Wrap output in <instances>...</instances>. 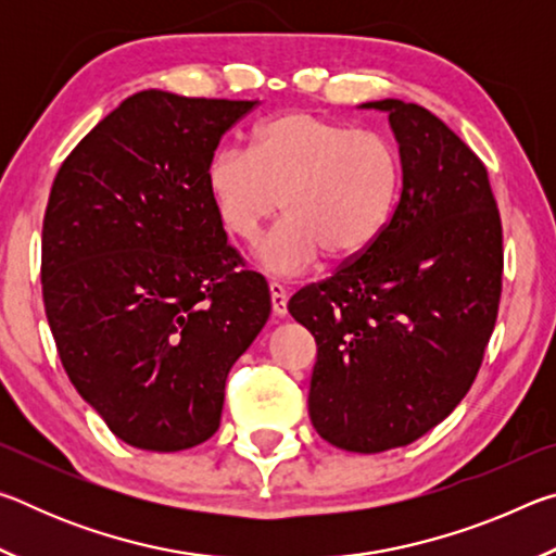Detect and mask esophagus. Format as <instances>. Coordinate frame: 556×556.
<instances>
[{
  "label": "esophagus",
  "instance_id": "1",
  "mask_svg": "<svg viewBox=\"0 0 556 556\" xmlns=\"http://www.w3.org/2000/svg\"><path fill=\"white\" fill-rule=\"evenodd\" d=\"M269 294H271V312L275 316H287V289L279 281H269Z\"/></svg>",
  "mask_w": 556,
  "mask_h": 556
}]
</instances>
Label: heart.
I'll return each mask as SVG.
<instances>
[{
  "mask_svg": "<svg viewBox=\"0 0 556 556\" xmlns=\"http://www.w3.org/2000/svg\"><path fill=\"white\" fill-rule=\"evenodd\" d=\"M400 181V156L378 131L299 110L260 122L250 152L220 147L205 166L213 211L240 242H255L285 208L255 252L271 275L306 271L324 252L331 262L361 257L388 228Z\"/></svg>",
  "mask_w": 556,
  "mask_h": 556,
  "instance_id": "1",
  "label": "heart"
}]
</instances>
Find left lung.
<instances>
[{
  "label": "left lung",
  "instance_id": "obj_1",
  "mask_svg": "<svg viewBox=\"0 0 556 556\" xmlns=\"http://www.w3.org/2000/svg\"><path fill=\"white\" fill-rule=\"evenodd\" d=\"M388 112L402 191L388 228L289 314L316 338L308 417L343 451L380 454L441 425L466 397L491 341L503 277V228L488 172L429 110Z\"/></svg>",
  "mask_w": 556,
  "mask_h": 556
}]
</instances>
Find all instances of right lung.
<instances>
[{
    "mask_svg": "<svg viewBox=\"0 0 556 556\" xmlns=\"http://www.w3.org/2000/svg\"><path fill=\"white\" fill-rule=\"evenodd\" d=\"M255 105L142 90L51 186L41 285L53 341L80 397L135 448L211 439L228 372L269 318L265 277L242 267L205 191L223 135Z\"/></svg>",
    "mask_w": 556,
    "mask_h": 556,
    "instance_id": "obj_1",
    "label": "right lung"
}]
</instances>
